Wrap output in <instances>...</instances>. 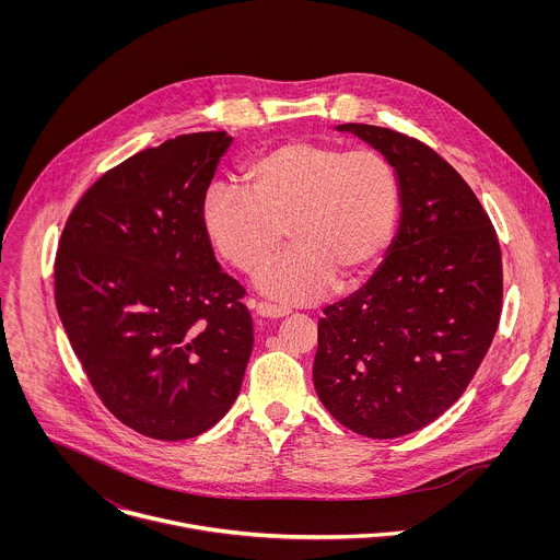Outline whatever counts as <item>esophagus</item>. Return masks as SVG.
Returning a JSON list of instances; mask_svg holds the SVG:
<instances>
[{"instance_id":"1","label":"esophagus","mask_w":560,"mask_h":560,"mask_svg":"<svg viewBox=\"0 0 560 560\" xmlns=\"http://www.w3.org/2000/svg\"><path fill=\"white\" fill-rule=\"evenodd\" d=\"M256 315L262 319H282L289 315V311L280 308V306H271V304H258Z\"/></svg>"}]
</instances>
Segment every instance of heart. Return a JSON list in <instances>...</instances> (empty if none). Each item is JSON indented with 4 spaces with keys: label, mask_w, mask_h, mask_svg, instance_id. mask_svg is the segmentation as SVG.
I'll return each mask as SVG.
<instances>
[{
    "label": "heart",
    "mask_w": 560,
    "mask_h": 560,
    "mask_svg": "<svg viewBox=\"0 0 560 560\" xmlns=\"http://www.w3.org/2000/svg\"><path fill=\"white\" fill-rule=\"evenodd\" d=\"M241 180L245 190L207 189L202 226L220 258L245 276L262 271L289 235L293 249L260 278L280 304H313L336 278H364L395 237L399 176L375 149L291 140L245 161Z\"/></svg>",
    "instance_id": "1"
}]
</instances>
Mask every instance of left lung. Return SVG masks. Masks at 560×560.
I'll use <instances>...</instances> for the list:
<instances>
[{
  "label": "left lung",
  "mask_w": 560,
  "mask_h": 560,
  "mask_svg": "<svg viewBox=\"0 0 560 560\" xmlns=\"http://www.w3.org/2000/svg\"><path fill=\"white\" fill-rule=\"evenodd\" d=\"M397 170L400 226L371 280L323 311L313 380L347 429L393 440L459 399L502 313V254L462 174L399 131L340 125Z\"/></svg>",
  "instance_id": "obj_1"
}]
</instances>
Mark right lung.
<instances>
[{
	"label": "right lung",
	"instance_id": "1",
	"mask_svg": "<svg viewBox=\"0 0 560 560\" xmlns=\"http://www.w3.org/2000/svg\"><path fill=\"white\" fill-rule=\"evenodd\" d=\"M226 131L178 136L107 170L71 211L56 306L103 405L163 442L196 438L237 399L254 345L245 289L222 271L202 200Z\"/></svg>",
	"mask_w": 560,
	"mask_h": 560
}]
</instances>
